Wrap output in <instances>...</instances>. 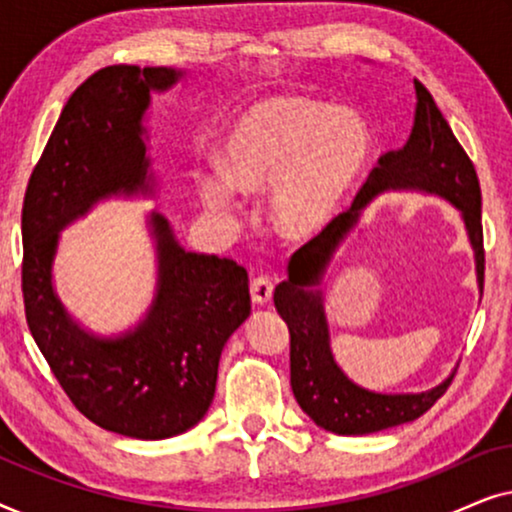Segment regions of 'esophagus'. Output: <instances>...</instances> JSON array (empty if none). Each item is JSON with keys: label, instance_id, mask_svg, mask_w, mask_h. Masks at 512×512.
Here are the masks:
<instances>
[{"label": "esophagus", "instance_id": "esophagus-1", "mask_svg": "<svg viewBox=\"0 0 512 512\" xmlns=\"http://www.w3.org/2000/svg\"><path fill=\"white\" fill-rule=\"evenodd\" d=\"M272 291H275V282H272V279H270V277H265V275L256 277L254 282H251V286H249L251 298H254L256 303H261V305L270 303Z\"/></svg>", "mask_w": 512, "mask_h": 512}]
</instances>
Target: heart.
Returning <instances> with one entry per match:
<instances>
[{
	"label": "heart",
	"instance_id": "1",
	"mask_svg": "<svg viewBox=\"0 0 512 512\" xmlns=\"http://www.w3.org/2000/svg\"><path fill=\"white\" fill-rule=\"evenodd\" d=\"M370 156V130L352 109L298 95L265 97L244 109L223 144V177L202 174L214 214L240 219L235 191L272 193V219L286 237L317 235L345 205Z\"/></svg>",
	"mask_w": 512,
	"mask_h": 512
}]
</instances>
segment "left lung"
Listing matches in <instances>:
<instances>
[{
    "label": "left lung",
    "mask_w": 512,
    "mask_h": 512,
    "mask_svg": "<svg viewBox=\"0 0 512 512\" xmlns=\"http://www.w3.org/2000/svg\"><path fill=\"white\" fill-rule=\"evenodd\" d=\"M417 111L408 144L377 160L366 184L356 193L352 207L335 216L317 237L293 254L289 279L275 289V307L291 335V389L300 408L321 429L340 436H363L389 426L422 417L450 387V380L424 394H373L349 382L335 366L328 349V326L317 284L328 258L349 228L359 221V212L387 188H419L443 195L464 216L468 237L475 249L480 291L485 286V244H482V195L473 160L454 137L450 123L440 114L433 95L415 81Z\"/></svg>",
    "instance_id": "left-lung-1"
}]
</instances>
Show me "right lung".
Returning a JSON list of instances; mask_svg holds the SVG:
<instances>
[{"instance_id":"right-lung-1","label":"right lung","mask_w":512,"mask_h":512,"mask_svg":"<svg viewBox=\"0 0 512 512\" xmlns=\"http://www.w3.org/2000/svg\"><path fill=\"white\" fill-rule=\"evenodd\" d=\"M167 67L97 69L69 97L34 165L23 200L25 319L74 408L102 429L160 440L191 429L212 405L221 349L249 317V277L230 258L188 254L151 216L160 279L149 317L118 340L72 324L55 298L58 230L111 193H149L142 116Z\"/></svg>"}]
</instances>
